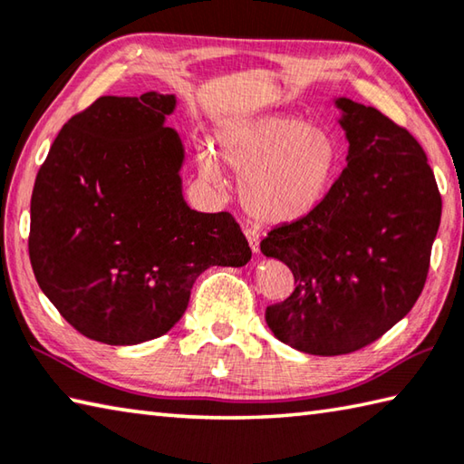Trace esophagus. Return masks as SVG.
<instances>
[{"instance_id": "1", "label": "esophagus", "mask_w": 464, "mask_h": 464, "mask_svg": "<svg viewBox=\"0 0 464 464\" xmlns=\"http://www.w3.org/2000/svg\"><path fill=\"white\" fill-rule=\"evenodd\" d=\"M243 233H246L251 251H254V254H257V251H259V233L256 229H243Z\"/></svg>"}]
</instances>
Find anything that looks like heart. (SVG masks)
Segmentation results:
<instances>
[{
    "instance_id": "heart-1",
    "label": "heart",
    "mask_w": 464,
    "mask_h": 464,
    "mask_svg": "<svg viewBox=\"0 0 464 464\" xmlns=\"http://www.w3.org/2000/svg\"><path fill=\"white\" fill-rule=\"evenodd\" d=\"M218 156L241 174L239 200L264 225H288L323 203L339 174L343 151L331 128L292 115H259L218 133ZM198 170L213 187H223L221 164L210 148H200Z\"/></svg>"
}]
</instances>
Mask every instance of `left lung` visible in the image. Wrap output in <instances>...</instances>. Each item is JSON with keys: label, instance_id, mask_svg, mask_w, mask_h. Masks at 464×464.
<instances>
[{"label": "left lung", "instance_id": "left-lung-1", "mask_svg": "<svg viewBox=\"0 0 464 464\" xmlns=\"http://www.w3.org/2000/svg\"><path fill=\"white\" fill-rule=\"evenodd\" d=\"M347 168L323 203L276 227L261 254L284 261L294 292L266 308L276 339L320 357L347 355L406 316L426 284L442 198L422 146L375 107L347 97Z\"/></svg>", "mask_w": 464, "mask_h": 464}]
</instances>
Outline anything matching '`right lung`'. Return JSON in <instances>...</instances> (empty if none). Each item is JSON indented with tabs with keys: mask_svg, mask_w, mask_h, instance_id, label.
<instances>
[{
	"mask_svg": "<svg viewBox=\"0 0 464 464\" xmlns=\"http://www.w3.org/2000/svg\"><path fill=\"white\" fill-rule=\"evenodd\" d=\"M174 95L99 97L64 123L34 182L30 264L61 316L87 339L138 344L166 334L210 266L251 249L229 213L182 197Z\"/></svg>",
	"mask_w": 464,
	"mask_h": 464,
	"instance_id": "1",
	"label": "right lung"
}]
</instances>
